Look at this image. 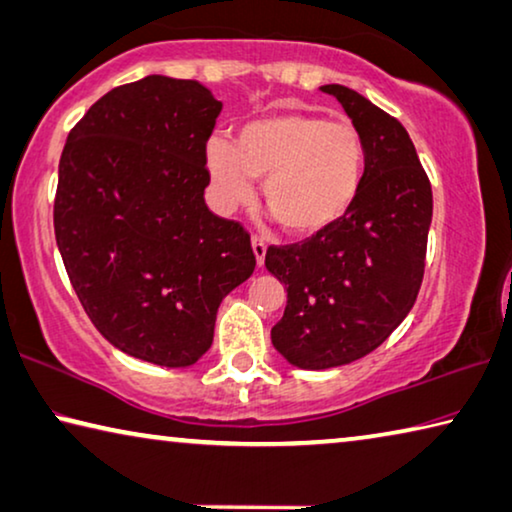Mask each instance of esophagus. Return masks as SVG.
<instances>
[{
  "label": "esophagus",
  "instance_id": "esophagus-1",
  "mask_svg": "<svg viewBox=\"0 0 512 512\" xmlns=\"http://www.w3.org/2000/svg\"><path fill=\"white\" fill-rule=\"evenodd\" d=\"M253 253H255V259H257V266H264V257H266V243L264 239L259 237H253Z\"/></svg>",
  "mask_w": 512,
  "mask_h": 512
}]
</instances>
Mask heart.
<instances>
[{"label": "heart", "mask_w": 512, "mask_h": 512, "mask_svg": "<svg viewBox=\"0 0 512 512\" xmlns=\"http://www.w3.org/2000/svg\"><path fill=\"white\" fill-rule=\"evenodd\" d=\"M216 200L225 212L253 198L264 180L271 214L291 234H319L337 225L360 196L367 152L348 120L314 113H273L239 129L234 143L214 136L205 150Z\"/></svg>", "instance_id": "heart-1"}]
</instances>
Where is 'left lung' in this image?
<instances>
[{"label":"left lung","instance_id":"1","mask_svg":"<svg viewBox=\"0 0 512 512\" xmlns=\"http://www.w3.org/2000/svg\"><path fill=\"white\" fill-rule=\"evenodd\" d=\"M321 91L337 97L360 129L367 164L342 221L303 243L266 250V269L287 289L271 342L307 371L360 360L401 326L424 280L433 221L431 182L399 120L353 88Z\"/></svg>","mask_w":512,"mask_h":512}]
</instances>
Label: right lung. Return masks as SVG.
I'll return each instance as SVG.
<instances>
[{
    "mask_svg": "<svg viewBox=\"0 0 512 512\" xmlns=\"http://www.w3.org/2000/svg\"><path fill=\"white\" fill-rule=\"evenodd\" d=\"M221 109L200 81L148 75L100 97L61 154L54 232L72 287L111 346L168 369L209 351L223 298L255 271L250 234L205 202Z\"/></svg>",
    "mask_w": 512,
    "mask_h": 512,
    "instance_id": "obj_1",
    "label": "right lung"
}]
</instances>
